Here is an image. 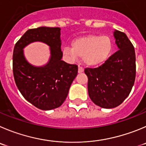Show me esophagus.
<instances>
[{"instance_id":"esophagus-1","label":"esophagus","mask_w":146,"mask_h":146,"mask_svg":"<svg viewBox=\"0 0 146 146\" xmlns=\"http://www.w3.org/2000/svg\"><path fill=\"white\" fill-rule=\"evenodd\" d=\"M84 72V68L81 66H78V73H81Z\"/></svg>"}]
</instances>
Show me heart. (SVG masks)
Segmentation results:
<instances>
[{"label": "heart", "instance_id": "b5f03b06", "mask_svg": "<svg viewBox=\"0 0 146 146\" xmlns=\"http://www.w3.org/2000/svg\"><path fill=\"white\" fill-rule=\"evenodd\" d=\"M71 45L72 47H64V55L73 61L83 57L84 63L88 66H97L105 62L113 50V42L109 36L96 35L76 38Z\"/></svg>", "mask_w": 146, "mask_h": 146}]
</instances>
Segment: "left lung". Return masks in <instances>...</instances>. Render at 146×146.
Returning <instances> with one entry per match:
<instances>
[{
	"instance_id": "8db88e82",
	"label": "left lung",
	"mask_w": 146,
	"mask_h": 146,
	"mask_svg": "<svg viewBox=\"0 0 146 146\" xmlns=\"http://www.w3.org/2000/svg\"><path fill=\"white\" fill-rule=\"evenodd\" d=\"M114 36L119 50L98 68H86L88 96L102 108L121 104L131 92L136 75L135 52L124 32L116 30Z\"/></svg>"
}]
</instances>
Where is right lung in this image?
Masks as SVG:
<instances>
[{"label":"right lung","mask_w":146,"mask_h":146,"mask_svg":"<svg viewBox=\"0 0 146 146\" xmlns=\"http://www.w3.org/2000/svg\"><path fill=\"white\" fill-rule=\"evenodd\" d=\"M36 40L50 47L51 57L44 66L30 65L23 56V48ZM60 47V29L42 27L27 30L13 49V73L16 86L29 102L40 110H50L62 105L78 74L77 65L61 60Z\"/></svg>","instance_id":"obj_1"}]
</instances>
